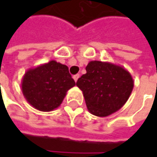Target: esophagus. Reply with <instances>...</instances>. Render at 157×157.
Masks as SVG:
<instances>
[{"instance_id": "34e87169", "label": "esophagus", "mask_w": 157, "mask_h": 157, "mask_svg": "<svg viewBox=\"0 0 157 157\" xmlns=\"http://www.w3.org/2000/svg\"><path fill=\"white\" fill-rule=\"evenodd\" d=\"M79 77H80V75H75L73 76V78H74V80H75V82H77V80H78Z\"/></svg>"}]
</instances>
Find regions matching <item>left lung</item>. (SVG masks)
Here are the masks:
<instances>
[{
  "instance_id": "left-lung-1",
  "label": "left lung",
  "mask_w": 157,
  "mask_h": 157,
  "mask_svg": "<svg viewBox=\"0 0 157 157\" xmlns=\"http://www.w3.org/2000/svg\"><path fill=\"white\" fill-rule=\"evenodd\" d=\"M85 70L76 85L82 92L88 111L105 117L121 109L134 88L131 74L121 65L101 61L89 62Z\"/></svg>"
}]
</instances>
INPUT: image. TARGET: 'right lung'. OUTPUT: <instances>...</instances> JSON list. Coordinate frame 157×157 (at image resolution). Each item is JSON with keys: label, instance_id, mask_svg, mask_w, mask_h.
Segmentation results:
<instances>
[{"label": "right lung", "instance_id": "1", "mask_svg": "<svg viewBox=\"0 0 157 157\" xmlns=\"http://www.w3.org/2000/svg\"><path fill=\"white\" fill-rule=\"evenodd\" d=\"M75 85L68 67L54 60L27 70L21 79V92L26 101L42 112L59 107L67 91Z\"/></svg>", "mask_w": 157, "mask_h": 157}]
</instances>
